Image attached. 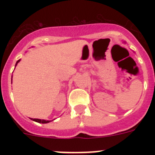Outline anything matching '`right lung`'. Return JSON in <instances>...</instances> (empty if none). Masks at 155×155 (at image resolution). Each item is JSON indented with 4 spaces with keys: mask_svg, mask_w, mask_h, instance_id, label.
I'll use <instances>...</instances> for the list:
<instances>
[{
    "mask_svg": "<svg viewBox=\"0 0 155 155\" xmlns=\"http://www.w3.org/2000/svg\"><path fill=\"white\" fill-rule=\"evenodd\" d=\"M19 61H20V60H18V61H17V63H16V65H17V64L19 62ZM31 120H32L33 121H35V122H37V123H39V124H47V123H50V121H49V120H39V119H31Z\"/></svg>",
    "mask_w": 155,
    "mask_h": 155,
    "instance_id": "add662e5",
    "label": "right lung"
}]
</instances>
